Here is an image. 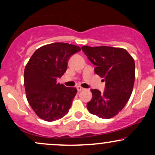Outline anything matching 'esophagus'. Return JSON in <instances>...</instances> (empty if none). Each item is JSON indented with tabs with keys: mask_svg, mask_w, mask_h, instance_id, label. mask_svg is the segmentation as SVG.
I'll return each mask as SVG.
<instances>
[{
	"mask_svg": "<svg viewBox=\"0 0 155 155\" xmlns=\"http://www.w3.org/2000/svg\"><path fill=\"white\" fill-rule=\"evenodd\" d=\"M76 88H77V90L78 91H81V90H84V88H83V87H81V86H77L76 87Z\"/></svg>",
	"mask_w": 155,
	"mask_h": 155,
	"instance_id": "1",
	"label": "esophagus"
}]
</instances>
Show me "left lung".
Instances as JSON below:
<instances>
[{
    "label": "left lung",
    "instance_id": "8db88e82",
    "mask_svg": "<svg viewBox=\"0 0 155 155\" xmlns=\"http://www.w3.org/2000/svg\"><path fill=\"white\" fill-rule=\"evenodd\" d=\"M81 49L93 65L95 72L106 81L103 93L92 89V97L87 107L92 114L103 119L116 116L132 94L135 81V62L127 50L111 47H88Z\"/></svg>",
    "mask_w": 155,
    "mask_h": 155
}]
</instances>
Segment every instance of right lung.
<instances>
[{
    "mask_svg": "<svg viewBox=\"0 0 155 155\" xmlns=\"http://www.w3.org/2000/svg\"><path fill=\"white\" fill-rule=\"evenodd\" d=\"M80 47L66 43H52L38 48L27 63L24 84L27 100L37 116L47 122L68 114L77 90L57 83L66 71L68 62Z\"/></svg>",
    "mask_w": 155,
    "mask_h": 155,
    "instance_id": "add662e5",
    "label": "right lung"
}]
</instances>
